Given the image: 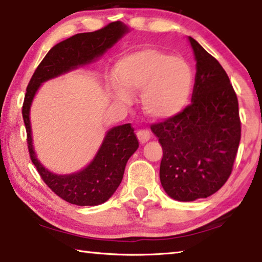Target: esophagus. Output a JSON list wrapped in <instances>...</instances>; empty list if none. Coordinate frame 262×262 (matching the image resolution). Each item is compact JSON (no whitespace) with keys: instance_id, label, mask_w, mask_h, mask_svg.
Listing matches in <instances>:
<instances>
[{"instance_id":"esophagus-1","label":"esophagus","mask_w":262,"mask_h":262,"mask_svg":"<svg viewBox=\"0 0 262 262\" xmlns=\"http://www.w3.org/2000/svg\"><path fill=\"white\" fill-rule=\"evenodd\" d=\"M136 136L138 138V141H140V143H142V144L146 143L151 137L150 132H148L147 129H138L136 133Z\"/></svg>"}]
</instances>
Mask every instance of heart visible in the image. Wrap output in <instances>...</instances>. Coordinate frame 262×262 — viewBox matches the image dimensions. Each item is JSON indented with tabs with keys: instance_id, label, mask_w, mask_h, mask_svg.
<instances>
[{
	"instance_id": "heart-1",
	"label": "heart",
	"mask_w": 262,
	"mask_h": 262,
	"mask_svg": "<svg viewBox=\"0 0 262 262\" xmlns=\"http://www.w3.org/2000/svg\"><path fill=\"white\" fill-rule=\"evenodd\" d=\"M111 89L122 103L141 92L142 106L156 119H168L186 106L193 89V71L185 60L156 49L122 56L115 68Z\"/></svg>"
}]
</instances>
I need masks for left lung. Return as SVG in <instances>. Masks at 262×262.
I'll list each match as a JSON object with an SVG mask.
<instances>
[{"instance_id": "left-lung-1", "label": "left lung", "mask_w": 262, "mask_h": 262, "mask_svg": "<svg viewBox=\"0 0 262 262\" xmlns=\"http://www.w3.org/2000/svg\"><path fill=\"white\" fill-rule=\"evenodd\" d=\"M196 60L192 103L151 126L162 146L160 181L177 201L216 193L233 170L241 141L238 101L218 61L188 37Z\"/></svg>"}]
</instances>
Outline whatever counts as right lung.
I'll list each match as a JSON object with an SVG mask.
<instances>
[{
  "instance_id": "obj_1",
  "label": "right lung",
  "mask_w": 262,
  "mask_h": 262,
  "mask_svg": "<svg viewBox=\"0 0 262 262\" xmlns=\"http://www.w3.org/2000/svg\"><path fill=\"white\" fill-rule=\"evenodd\" d=\"M126 33V26L115 21L95 32L77 34L56 44L38 64L26 90L23 118L30 160L46 185L56 195L76 206H99L116 192L122 181L128 159L138 147L134 128L130 124L111 128L89 166L70 175H56L48 170L36 158L29 120L30 105L42 83L91 63L112 48Z\"/></svg>"
}]
</instances>
